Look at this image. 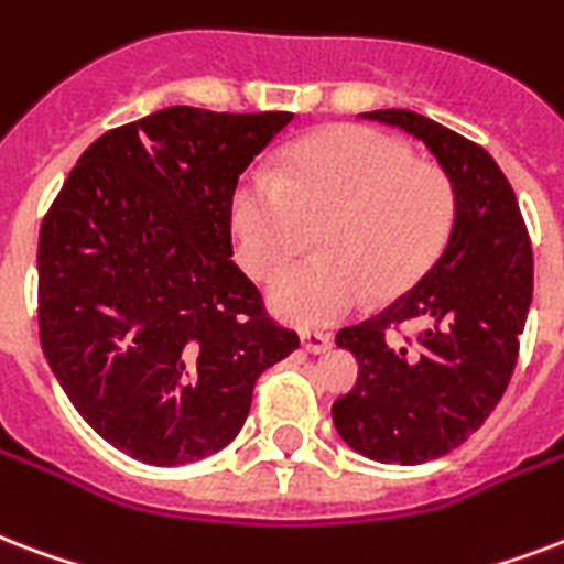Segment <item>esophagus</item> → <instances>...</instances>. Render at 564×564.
Returning <instances> with one entry per match:
<instances>
[{
	"instance_id": "esophagus-1",
	"label": "esophagus",
	"mask_w": 564,
	"mask_h": 564,
	"mask_svg": "<svg viewBox=\"0 0 564 564\" xmlns=\"http://www.w3.org/2000/svg\"><path fill=\"white\" fill-rule=\"evenodd\" d=\"M301 346L311 355H325L330 349V337L319 334V330H301Z\"/></svg>"
}]
</instances>
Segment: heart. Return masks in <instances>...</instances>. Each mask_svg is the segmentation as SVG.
Returning <instances> with one entry per match:
<instances>
[{"label":"heart","mask_w":564,"mask_h":564,"mask_svg":"<svg viewBox=\"0 0 564 564\" xmlns=\"http://www.w3.org/2000/svg\"><path fill=\"white\" fill-rule=\"evenodd\" d=\"M455 221L453 180L411 148L369 127H334L283 156L281 174L251 171L236 186V257L269 281L316 230V260L292 265L269 290L283 322L313 328L360 301L411 290L444 251Z\"/></svg>","instance_id":"obj_1"}]
</instances>
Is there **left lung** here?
<instances>
[{
	"label": "left lung",
	"instance_id": "obj_1",
	"mask_svg": "<svg viewBox=\"0 0 564 564\" xmlns=\"http://www.w3.org/2000/svg\"><path fill=\"white\" fill-rule=\"evenodd\" d=\"M405 129L453 180L455 221L437 263L372 319L343 328L358 384L330 408L339 437L381 464H423L462 446L491 416L518 364L532 301L521 206L488 150L408 109L364 111ZM421 328L414 347L387 329Z\"/></svg>",
	"mask_w": 564,
	"mask_h": 564
}]
</instances>
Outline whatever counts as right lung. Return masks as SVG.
<instances>
[{
  "mask_svg": "<svg viewBox=\"0 0 564 564\" xmlns=\"http://www.w3.org/2000/svg\"><path fill=\"white\" fill-rule=\"evenodd\" d=\"M292 111L171 106L85 150L37 239L41 349L94 432L135 462H200L299 349L230 260L239 174Z\"/></svg>",
  "mask_w": 564,
  "mask_h": 564,
  "instance_id": "right-lung-1",
  "label": "right lung"
}]
</instances>
